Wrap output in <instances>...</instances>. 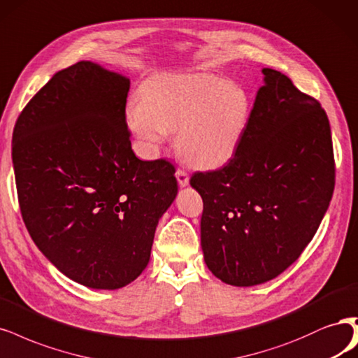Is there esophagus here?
Returning <instances> with one entry per match:
<instances>
[{
  "mask_svg": "<svg viewBox=\"0 0 358 358\" xmlns=\"http://www.w3.org/2000/svg\"><path fill=\"white\" fill-rule=\"evenodd\" d=\"M176 179H178V183L180 185V187H187V185L189 183L188 173L185 170H182V169L176 170Z\"/></svg>",
  "mask_w": 358,
  "mask_h": 358,
  "instance_id": "obj_1",
  "label": "esophagus"
}]
</instances>
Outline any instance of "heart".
I'll use <instances>...</instances> for the list:
<instances>
[{"mask_svg": "<svg viewBox=\"0 0 358 358\" xmlns=\"http://www.w3.org/2000/svg\"><path fill=\"white\" fill-rule=\"evenodd\" d=\"M252 118L249 94L204 72L159 73L127 106V122L145 151L157 155L176 130V152L188 164L216 169L236 155Z\"/></svg>", "mask_w": 358, "mask_h": 358, "instance_id": "b5f03b06", "label": "heart"}]
</instances>
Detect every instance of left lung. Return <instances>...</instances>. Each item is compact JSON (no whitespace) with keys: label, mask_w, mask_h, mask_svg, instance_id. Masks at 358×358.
<instances>
[{"label":"left lung","mask_w":358,"mask_h":358,"mask_svg":"<svg viewBox=\"0 0 358 358\" xmlns=\"http://www.w3.org/2000/svg\"><path fill=\"white\" fill-rule=\"evenodd\" d=\"M248 131L227 166L196 171L212 274L249 287L280 275L317 232L335 189L329 118L285 73L264 68Z\"/></svg>","instance_id":"left-lung-1"}]
</instances>
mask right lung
I'll use <instances>...</instances> for the list:
<instances>
[{"mask_svg": "<svg viewBox=\"0 0 358 358\" xmlns=\"http://www.w3.org/2000/svg\"><path fill=\"white\" fill-rule=\"evenodd\" d=\"M129 89L127 77L81 60L55 73L13 130L29 236L62 274L90 289L115 290L142 274L178 195L173 164L131 150Z\"/></svg>", "mask_w": 358, "mask_h": 358, "instance_id": "right-lung-1", "label": "right lung"}]
</instances>
